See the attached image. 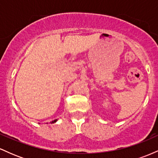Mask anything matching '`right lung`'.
I'll use <instances>...</instances> for the list:
<instances>
[{"mask_svg": "<svg viewBox=\"0 0 158 158\" xmlns=\"http://www.w3.org/2000/svg\"><path fill=\"white\" fill-rule=\"evenodd\" d=\"M58 120V119H54V120H52V122H50V123H56V121H57Z\"/></svg>", "mask_w": 158, "mask_h": 158, "instance_id": "obj_1", "label": "right lung"}]
</instances>
